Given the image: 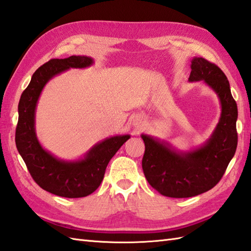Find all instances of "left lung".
I'll return each instance as SVG.
<instances>
[{"label": "left lung", "instance_id": "left-lung-1", "mask_svg": "<svg viewBox=\"0 0 251 251\" xmlns=\"http://www.w3.org/2000/svg\"><path fill=\"white\" fill-rule=\"evenodd\" d=\"M191 69L189 82L204 81L222 104L221 119L209 140L198 149L179 152L168 143L142 134L146 179L158 193L172 198H188L210 191L223 178L237 146V105L227 76L202 57H194Z\"/></svg>", "mask_w": 251, "mask_h": 251}]
</instances>
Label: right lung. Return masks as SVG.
Segmentation results:
<instances>
[{"mask_svg": "<svg viewBox=\"0 0 251 251\" xmlns=\"http://www.w3.org/2000/svg\"><path fill=\"white\" fill-rule=\"evenodd\" d=\"M94 60L88 56L53 58L35 71L23 91L16 127L17 149L34 181L45 191L65 198H81L93 194L104 178L108 162L130 135H117L98 143L84 158L67 162L42 148L35 132V109L45 85L70 68H86Z\"/></svg>", "mask_w": 251, "mask_h": 251, "instance_id": "add662e5", "label": "right lung"}]
</instances>
